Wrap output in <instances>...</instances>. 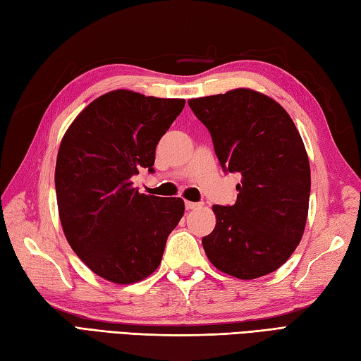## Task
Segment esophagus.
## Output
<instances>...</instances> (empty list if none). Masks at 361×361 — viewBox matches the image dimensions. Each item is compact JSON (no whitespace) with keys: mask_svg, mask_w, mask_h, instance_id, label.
Listing matches in <instances>:
<instances>
[{"mask_svg":"<svg viewBox=\"0 0 361 361\" xmlns=\"http://www.w3.org/2000/svg\"><path fill=\"white\" fill-rule=\"evenodd\" d=\"M201 207H202L201 202H190V201L185 202V209L187 210H196V209H201Z\"/></svg>","mask_w":361,"mask_h":361,"instance_id":"1","label":"esophagus"}]
</instances>
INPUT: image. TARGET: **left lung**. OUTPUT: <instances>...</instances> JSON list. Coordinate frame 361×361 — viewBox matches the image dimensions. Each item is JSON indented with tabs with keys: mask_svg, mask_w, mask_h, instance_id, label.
<instances>
[{
	"mask_svg": "<svg viewBox=\"0 0 361 361\" xmlns=\"http://www.w3.org/2000/svg\"><path fill=\"white\" fill-rule=\"evenodd\" d=\"M209 129L223 171L238 173L237 202L213 205L216 226L202 238L219 271L255 279L281 268L302 238L310 200V165L285 109L237 88L188 101Z\"/></svg>",
	"mask_w": 361,
	"mask_h": 361,
	"instance_id": "1",
	"label": "left lung"
}]
</instances>
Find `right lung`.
Instances as JSON below:
<instances>
[{"mask_svg": "<svg viewBox=\"0 0 361 361\" xmlns=\"http://www.w3.org/2000/svg\"><path fill=\"white\" fill-rule=\"evenodd\" d=\"M185 101L114 90L88 104L63 135L56 195L65 237L93 273L134 283L157 269L183 215L180 197L138 193L132 178L154 173L160 138Z\"/></svg>", "mask_w": 361, "mask_h": 361, "instance_id": "1", "label": "right lung"}]
</instances>
